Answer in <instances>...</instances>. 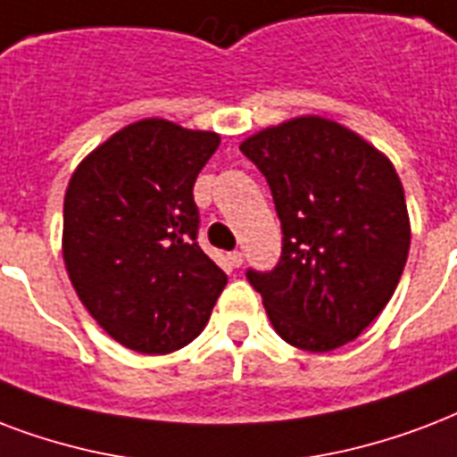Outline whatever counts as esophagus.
Listing matches in <instances>:
<instances>
[{
  "mask_svg": "<svg viewBox=\"0 0 457 457\" xmlns=\"http://www.w3.org/2000/svg\"><path fill=\"white\" fill-rule=\"evenodd\" d=\"M228 261H229V266L239 268L244 263V253L242 252H229L228 253Z\"/></svg>",
  "mask_w": 457,
  "mask_h": 457,
  "instance_id": "1",
  "label": "esophagus"
}]
</instances>
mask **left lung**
Wrapping results in <instances>:
<instances>
[{"label":"left lung","mask_w":457,"mask_h":457,"mask_svg":"<svg viewBox=\"0 0 457 457\" xmlns=\"http://www.w3.org/2000/svg\"><path fill=\"white\" fill-rule=\"evenodd\" d=\"M283 228L273 270H246L278 336L330 353L374 321L398 287L410 252L405 191L391 160L321 117L249 136Z\"/></svg>","instance_id":"1"}]
</instances>
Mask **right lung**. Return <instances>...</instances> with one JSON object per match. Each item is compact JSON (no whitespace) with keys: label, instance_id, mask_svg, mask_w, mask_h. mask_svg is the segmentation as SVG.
<instances>
[{"label":"right lung","instance_id":"1","mask_svg":"<svg viewBox=\"0 0 457 457\" xmlns=\"http://www.w3.org/2000/svg\"><path fill=\"white\" fill-rule=\"evenodd\" d=\"M218 145L213 131L136 121L69 182L66 270L90 316L129 350L167 354L189 345L228 285L196 242L194 184Z\"/></svg>","mask_w":457,"mask_h":457}]
</instances>
